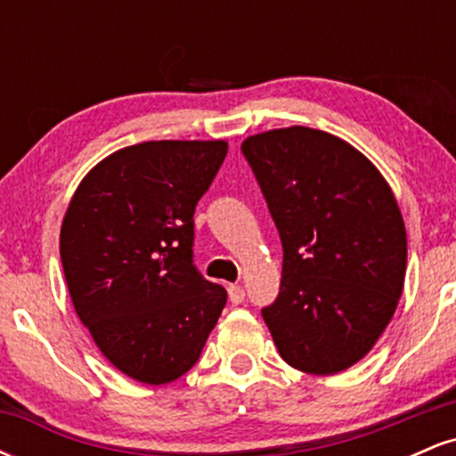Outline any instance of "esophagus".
Masks as SVG:
<instances>
[{"instance_id":"34e87169","label":"esophagus","mask_w":456,"mask_h":456,"mask_svg":"<svg viewBox=\"0 0 456 456\" xmlns=\"http://www.w3.org/2000/svg\"><path fill=\"white\" fill-rule=\"evenodd\" d=\"M227 291H229V300H232V305H240V302H244V287L242 285H229Z\"/></svg>"}]
</instances>
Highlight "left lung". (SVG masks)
Segmentation results:
<instances>
[{"label":"left lung","instance_id":"obj_1","mask_svg":"<svg viewBox=\"0 0 456 456\" xmlns=\"http://www.w3.org/2000/svg\"><path fill=\"white\" fill-rule=\"evenodd\" d=\"M242 151L282 242L281 291L264 322L287 364L341 373L373 349L403 294L395 192L362 151L323 130H268Z\"/></svg>","mask_w":456,"mask_h":456}]
</instances>
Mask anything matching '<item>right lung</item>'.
Here are the masks:
<instances>
[{
    "mask_svg": "<svg viewBox=\"0 0 456 456\" xmlns=\"http://www.w3.org/2000/svg\"><path fill=\"white\" fill-rule=\"evenodd\" d=\"M227 141H145L81 180L60 233L72 305L115 369L141 384L191 370L227 291L192 265V214Z\"/></svg>",
    "mask_w": 456,
    "mask_h": 456,
    "instance_id": "add662e5",
    "label": "right lung"
}]
</instances>
